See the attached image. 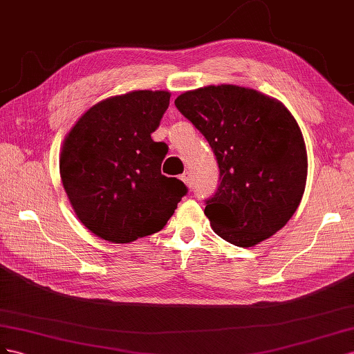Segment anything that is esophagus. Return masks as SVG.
<instances>
[{
  "label": "esophagus",
  "instance_id": "obj_1",
  "mask_svg": "<svg viewBox=\"0 0 354 354\" xmlns=\"http://www.w3.org/2000/svg\"><path fill=\"white\" fill-rule=\"evenodd\" d=\"M180 179H183L184 180V183L188 185V187H191V185H193V179H191V175L188 174V171H185V174H183V175H180Z\"/></svg>",
  "mask_w": 354,
  "mask_h": 354
}]
</instances>
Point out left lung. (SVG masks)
<instances>
[{
    "label": "left lung",
    "instance_id": "obj_1",
    "mask_svg": "<svg viewBox=\"0 0 354 354\" xmlns=\"http://www.w3.org/2000/svg\"><path fill=\"white\" fill-rule=\"evenodd\" d=\"M175 105L216 157L219 184L205 200L212 230L231 245L250 248L283 228L307 180L304 138L286 106L231 84L191 90Z\"/></svg>",
    "mask_w": 354,
    "mask_h": 354
}]
</instances>
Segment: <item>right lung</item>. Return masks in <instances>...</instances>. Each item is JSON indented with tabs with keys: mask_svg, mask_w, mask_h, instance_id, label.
Returning <instances> with one entry per match:
<instances>
[{
	"mask_svg": "<svg viewBox=\"0 0 354 354\" xmlns=\"http://www.w3.org/2000/svg\"><path fill=\"white\" fill-rule=\"evenodd\" d=\"M169 92L138 90L90 108L65 139L60 178L78 219L111 243H130L165 228L187 193L161 175L166 157L156 132Z\"/></svg>",
	"mask_w": 354,
	"mask_h": 354,
	"instance_id": "obj_1",
	"label": "right lung"
}]
</instances>
